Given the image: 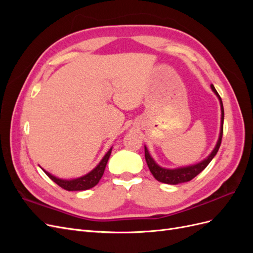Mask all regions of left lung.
Wrapping results in <instances>:
<instances>
[{"mask_svg":"<svg viewBox=\"0 0 253 253\" xmlns=\"http://www.w3.org/2000/svg\"><path fill=\"white\" fill-rule=\"evenodd\" d=\"M211 89L213 90V93L216 95L218 98L219 103H220V111H221V117H220V131H219V136H218V140L215 144V148L213 149V151L210 153L208 157H206L202 162L197 163L195 165H191L187 167H181V168H175V169H167V168L160 167L159 165L156 164V162L153 157L150 155V152L148 148L144 145V156H145V162L148 164L149 169L151 173L153 174L154 177L164 183H168V185H178V183L182 182H187L190 181L191 179H193L196 175L200 174L205 168L210 164L211 160L214 158V156L216 155V153L220 147V142L221 138H223V126H224V106H223V101H221V98L219 97L218 93L216 91L215 87H214L211 84Z\"/></svg>","mask_w":253,"mask_h":253,"instance_id":"left-lung-1","label":"left lung"}]
</instances>
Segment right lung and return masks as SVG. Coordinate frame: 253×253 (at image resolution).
I'll return each instance as SVG.
<instances>
[{
	"mask_svg": "<svg viewBox=\"0 0 253 253\" xmlns=\"http://www.w3.org/2000/svg\"><path fill=\"white\" fill-rule=\"evenodd\" d=\"M112 149H113V147L108 152H106V154L100 160V163H99L94 168L93 170H91L90 172H88L87 174L83 175V176H80V177H77V178L62 179V178L56 177L55 175L50 174L47 171H45L43 168H41V169L45 172V174H46L52 181H55L58 186H60L61 188H63V189H65L67 191H84V190H88L90 188L95 187L97 183L99 182V180L101 179L102 175L104 173V170H105L106 164H108V160H109V158L111 156Z\"/></svg>",
	"mask_w": 253,
	"mask_h": 253,
	"instance_id": "1",
	"label": "right lung"
}]
</instances>
